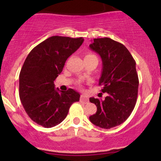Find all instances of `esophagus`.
Wrapping results in <instances>:
<instances>
[{"label": "esophagus", "instance_id": "esophagus-1", "mask_svg": "<svg viewBox=\"0 0 161 161\" xmlns=\"http://www.w3.org/2000/svg\"><path fill=\"white\" fill-rule=\"evenodd\" d=\"M80 101H81V102L84 103V104H86V103L88 102V98H86V97H85L84 95H81Z\"/></svg>", "mask_w": 161, "mask_h": 161}]
</instances>
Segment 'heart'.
Listing matches in <instances>:
<instances>
[{
  "label": "heart",
  "instance_id": "obj_1",
  "mask_svg": "<svg viewBox=\"0 0 161 161\" xmlns=\"http://www.w3.org/2000/svg\"><path fill=\"white\" fill-rule=\"evenodd\" d=\"M86 57H96V56L92 53H88L86 55Z\"/></svg>",
  "mask_w": 161,
  "mask_h": 161
}]
</instances>
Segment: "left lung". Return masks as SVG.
<instances>
[{"label":"left lung","mask_w":161,"mask_h":161,"mask_svg":"<svg viewBox=\"0 0 161 161\" xmlns=\"http://www.w3.org/2000/svg\"><path fill=\"white\" fill-rule=\"evenodd\" d=\"M89 47L101 57L98 85L108 94L104 100L90 97L97 112L89 119L97 126L110 129L126 120L136 106L139 84L136 61L123 44L110 38H95Z\"/></svg>","instance_id":"1"}]
</instances>
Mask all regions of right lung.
I'll list each match as a JSON object with an SVG mask.
<instances>
[{"label": "right lung", "instance_id": "obj_1", "mask_svg": "<svg viewBox=\"0 0 161 161\" xmlns=\"http://www.w3.org/2000/svg\"><path fill=\"white\" fill-rule=\"evenodd\" d=\"M84 38L52 36L35 47L19 73V98L25 112L45 128L58 125L80 95L72 88L59 92L53 81L62 72L66 60L82 45Z\"/></svg>", "mask_w": 161, "mask_h": 161}]
</instances>
